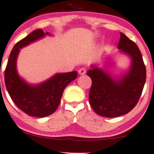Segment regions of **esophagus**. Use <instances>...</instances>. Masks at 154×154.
I'll use <instances>...</instances> for the list:
<instances>
[{
	"mask_svg": "<svg viewBox=\"0 0 154 154\" xmlns=\"http://www.w3.org/2000/svg\"><path fill=\"white\" fill-rule=\"evenodd\" d=\"M86 72V69L85 68H82L81 69H79V75H84Z\"/></svg>",
	"mask_w": 154,
	"mask_h": 154,
	"instance_id": "1",
	"label": "esophagus"
}]
</instances>
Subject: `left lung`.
<instances>
[{"label":"left lung","mask_w":154,"mask_h":154,"mask_svg":"<svg viewBox=\"0 0 154 154\" xmlns=\"http://www.w3.org/2000/svg\"><path fill=\"white\" fill-rule=\"evenodd\" d=\"M118 49L131 60L128 71L119 79L106 70L91 65L87 75L91 79L89 104L98 115L114 118L127 114L137 105L144 87L146 70L135 43L121 32Z\"/></svg>","instance_id":"8db88e82"}]
</instances>
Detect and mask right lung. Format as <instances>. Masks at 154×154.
I'll return each instance as SVG.
<instances>
[{"mask_svg": "<svg viewBox=\"0 0 154 154\" xmlns=\"http://www.w3.org/2000/svg\"><path fill=\"white\" fill-rule=\"evenodd\" d=\"M41 29L34 30L17 42L11 51L5 70V84L11 100L27 115L35 117H46L57 110L64 89L77 78L76 71L57 73L41 84H30L19 75L17 60L22 48L49 35Z\"/></svg>", "mask_w": 154, "mask_h": 154, "instance_id": "1", "label": "right lung"}]
</instances>
